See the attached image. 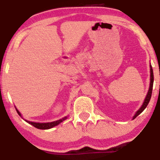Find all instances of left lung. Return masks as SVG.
Wrapping results in <instances>:
<instances>
[{"label":"left lung","mask_w":160,"mask_h":160,"mask_svg":"<svg viewBox=\"0 0 160 160\" xmlns=\"http://www.w3.org/2000/svg\"><path fill=\"white\" fill-rule=\"evenodd\" d=\"M150 87H149V89H148V94L147 96H146V98L145 100H144V103H143L142 106H141V108L139 109V110L137 112V113L135 114V115L133 116V119H134L135 118H136L138 115H139L141 113V112H143V111L144 110V109L146 108V107L148 106V103H149L150 101V99H151V97H152V88H153V82H154V75H153V70H152V66H150Z\"/></svg>","instance_id":"left-lung-1"}]
</instances>
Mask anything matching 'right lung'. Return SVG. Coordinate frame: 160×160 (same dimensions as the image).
Listing matches in <instances>:
<instances>
[{
  "instance_id": "obj_1",
  "label": "right lung",
  "mask_w": 160,
  "mask_h": 160,
  "mask_svg": "<svg viewBox=\"0 0 160 160\" xmlns=\"http://www.w3.org/2000/svg\"><path fill=\"white\" fill-rule=\"evenodd\" d=\"M16 112H17V113L21 116V114L19 113V112L17 110V109H16ZM66 118H67V117H64V118H63L62 119L57 120V121H55V122H46V123L33 122L27 121V120H26V121H27L28 123H30V124H31L32 126H33L34 127H36V128L41 129V130H47V129H50V128H52V127H56V126H57L58 124H60V122H62L63 121H64Z\"/></svg>"
}]
</instances>
